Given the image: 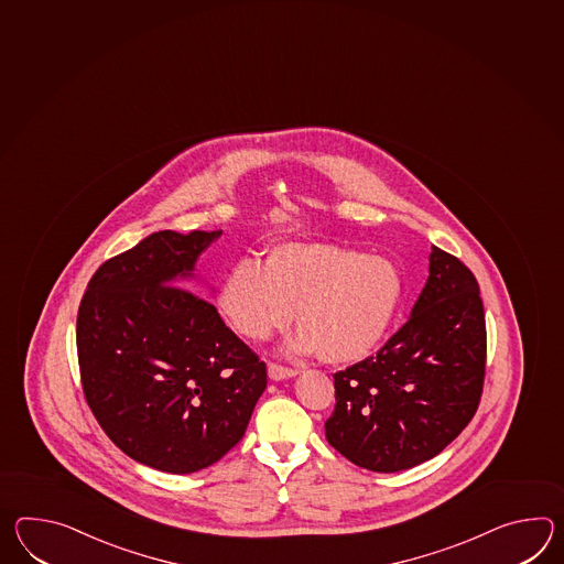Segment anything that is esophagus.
I'll return each instance as SVG.
<instances>
[{"label":"esophagus","instance_id":"obj_1","mask_svg":"<svg viewBox=\"0 0 564 564\" xmlns=\"http://www.w3.org/2000/svg\"><path fill=\"white\" fill-rule=\"evenodd\" d=\"M267 372H269L271 380H285V378H293L297 375L293 368H285V366H279V364H269Z\"/></svg>","mask_w":564,"mask_h":564}]
</instances>
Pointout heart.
Listing matches in <instances>:
<instances>
[{
    "instance_id": "b5f03b06",
    "label": "heart",
    "mask_w": 564,
    "mask_h": 564,
    "mask_svg": "<svg viewBox=\"0 0 564 564\" xmlns=\"http://www.w3.org/2000/svg\"><path fill=\"white\" fill-rule=\"evenodd\" d=\"M404 281L387 257L327 242H285L267 263L240 259L218 305L242 338L267 339L293 319V350L332 364L358 362L382 344L401 312Z\"/></svg>"
}]
</instances>
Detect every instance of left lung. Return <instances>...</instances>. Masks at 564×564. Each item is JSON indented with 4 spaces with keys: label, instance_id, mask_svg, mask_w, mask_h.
<instances>
[{
    "label": "left lung",
    "instance_id": "8db88e82",
    "mask_svg": "<svg viewBox=\"0 0 564 564\" xmlns=\"http://www.w3.org/2000/svg\"><path fill=\"white\" fill-rule=\"evenodd\" d=\"M484 375L486 317L476 276L433 247L409 322L376 356L334 375L327 443L370 471L411 469L474 419Z\"/></svg>",
    "mask_w": 564,
    "mask_h": 564
}]
</instances>
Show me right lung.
<instances>
[{
  "instance_id": "add662e5",
  "label": "right lung",
  "mask_w": 564,
  "mask_h": 564,
  "mask_svg": "<svg viewBox=\"0 0 564 564\" xmlns=\"http://www.w3.org/2000/svg\"><path fill=\"white\" fill-rule=\"evenodd\" d=\"M218 237L153 232L100 264L78 307L90 411L119 449L165 474H194L225 457L267 389L264 362L210 301L184 289L198 281V257Z\"/></svg>"
}]
</instances>
